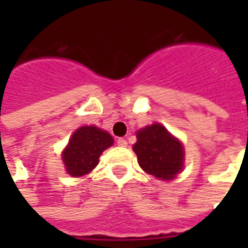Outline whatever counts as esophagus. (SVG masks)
<instances>
[{"mask_svg":"<svg viewBox=\"0 0 248 248\" xmlns=\"http://www.w3.org/2000/svg\"><path fill=\"white\" fill-rule=\"evenodd\" d=\"M117 145H118V147H126V145H127V141H126L124 138H120V139H117Z\"/></svg>","mask_w":248,"mask_h":248,"instance_id":"1","label":"esophagus"}]
</instances>
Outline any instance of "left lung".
<instances>
[{"label":"left lung","mask_w":248,"mask_h":248,"mask_svg":"<svg viewBox=\"0 0 248 248\" xmlns=\"http://www.w3.org/2000/svg\"><path fill=\"white\" fill-rule=\"evenodd\" d=\"M136 138L134 152L145 172L162 180L173 179L180 172L184 163L183 145L163 126L158 124L148 126L139 130Z\"/></svg>","instance_id":"left-lung-1"}]
</instances>
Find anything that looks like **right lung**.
<instances>
[{
    "label": "right lung",
    "instance_id": "add662e5",
    "mask_svg": "<svg viewBox=\"0 0 248 248\" xmlns=\"http://www.w3.org/2000/svg\"><path fill=\"white\" fill-rule=\"evenodd\" d=\"M112 144L113 138L107 131L95 126L79 127L63 153L67 172L77 177L93 171L99 163L101 153Z\"/></svg>",
    "mask_w": 248,
    "mask_h": 248
}]
</instances>
